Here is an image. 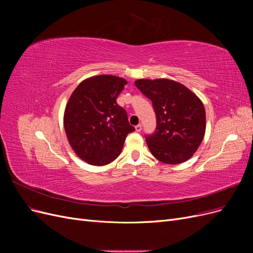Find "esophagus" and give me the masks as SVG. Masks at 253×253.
Returning <instances> with one entry per match:
<instances>
[{
	"label": "esophagus",
	"instance_id": "34e87169",
	"mask_svg": "<svg viewBox=\"0 0 253 253\" xmlns=\"http://www.w3.org/2000/svg\"><path fill=\"white\" fill-rule=\"evenodd\" d=\"M135 129H136V132H141V129H142V126L141 125H138V126H135Z\"/></svg>",
	"mask_w": 253,
	"mask_h": 253
}]
</instances>
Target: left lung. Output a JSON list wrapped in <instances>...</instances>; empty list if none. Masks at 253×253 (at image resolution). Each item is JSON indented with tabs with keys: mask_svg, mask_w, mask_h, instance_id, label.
Here are the masks:
<instances>
[{
	"mask_svg": "<svg viewBox=\"0 0 253 253\" xmlns=\"http://www.w3.org/2000/svg\"><path fill=\"white\" fill-rule=\"evenodd\" d=\"M135 85L152 101L156 114L155 132L145 136L153 156L168 165L187 162L205 136L206 112L201 99L169 79H139Z\"/></svg>",
	"mask_w": 253,
	"mask_h": 253,
	"instance_id": "8db88e82",
	"label": "left lung"
}]
</instances>
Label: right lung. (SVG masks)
Instances as JSON below:
<instances>
[{
	"mask_svg": "<svg viewBox=\"0 0 253 253\" xmlns=\"http://www.w3.org/2000/svg\"><path fill=\"white\" fill-rule=\"evenodd\" d=\"M126 80L99 75L83 80L73 91L64 112V129L71 147L93 166L111 164L121 153L135 127L116 102Z\"/></svg>",
	"mask_w": 253,
	"mask_h": 253,
	"instance_id": "obj_1",
	"label": "right lung"
}]
</instances>
